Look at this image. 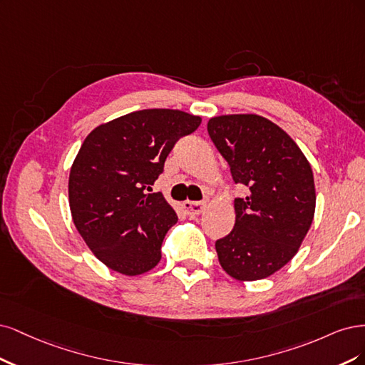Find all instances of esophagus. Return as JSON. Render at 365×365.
I'll return each mask as SVG.
<instances>
[{
    "label": "esophagus",
    "instance_id": "esophagus-1",
    "mask_svg": "<svg viewBox=\"0 0 365 365\" xmlns=\"http://www.w3.org/2000/svg\"><path fill=\"white\" fill-rule=\"evenodd\" d=\"M183 210L187 217H197L205 210V203L203 202H190V200H187V202L183 203Z\"/></svg>",
    "mask_w": 365,
    "mask_h": 365
}]
</instances>
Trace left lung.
<instances>
[{
    "label": "left lung",
    "instance_id": "left-lung-1",
    "mask_svg": "<svg viewBox=\"0 0 365 365\" xmlns=\"http://www.w3.org/2000/svg\"><path fill=\"white\" fill-rule=\"evenodd\" d=\"M207 133L226 159L235 183V226L217 240L218 261L238 280L272 276L297 253L315 212L314 175L299 145L259 115L210 118Z\"/></svg>",
    "mask_w": 365,
    "mask_h": 365
}]
</instances>
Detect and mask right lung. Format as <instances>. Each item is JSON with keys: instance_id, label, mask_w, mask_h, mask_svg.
Listing matches in <instances>:
<instances>
[{"instance_id": "1", "label": "right lung", "mask_w": 365, "mask_h": 365, "mask_svg": "<svg viewBox=\"0 0 365 365\" xmlns=\"http://www.w3.org/2000/svg\"><path fill=\"white\" fill-rule=\"evenodd\" d=\"M202 118L182 110L145 109L98 125L86 136L69 173L74 225L98 259L125 276L160 261L162 241L178 222L151 185L178 140Z\"/></svg>"}]
</instances>
